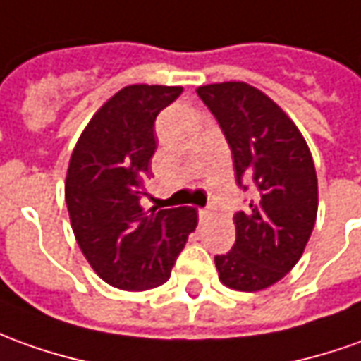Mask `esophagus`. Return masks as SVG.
Instances as JSON below:
<instances>
[{"instance_id": "1", "label": "esophagus", "mask_w": 361, "mask_h": 361, "mask_svg": "<svg viewBox=\"0 0 361 361\" xmlns=\"http://www.w3.org/2000/svg\"><path fill=\"white\" fill-rule=\"evenodd\" d=\"M198 218H200V222H206L208 218H212V210L210 208H200L198 210Z\"/></svg>"}]
</instances>
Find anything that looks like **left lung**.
Returning a JSON list of instances; mask_svg holds the SVG:
<instances>
[{
	"label": "left lung",
	"instance_id": "obj_1",
	"mask_svg": "<svg viewBox=\"0 0 361 361\" xmlns=\"http://www.w3.org/2000/svg\"><path fill=\"white\" fill-rule=\"evenodd\" d=\"M196 94L232 149L238 186H253L250 206L233 216L235 243L214 257L216 269L230 289H265L295 267L314 228L318 183L312 155L289 116L250 84H208Z\"/></svg>",
	"mask_w": 361,
	"mask_h": 361
}]
</instances>
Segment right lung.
<instances>
[{
	"label": "right lung",
	"mask_w": 361,
	"mask_h": 361,
	"mask_svg": "<svg viewBox=\"0 0 361 361\" xmlns=\"http://www.w3.org/2000/svg\"><path fill=\"white\" fill-rule=\"evenodd\" d=\"M180 92V86L149 84L119 90L72 151L64 186L72 230L92 269L111 287L163 285L198 222L190 206L141 208L157 149L155 119Z\"/></svg>",
	"instance_id": "obj_1"
}]
</instances>
